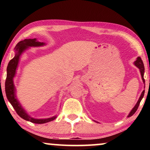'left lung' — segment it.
<instances>
[{"label":"left lung","instance_id":"1","mask_svg":"<svg viewBox=\"0 0 150 150\" xmlns=\"http://www.w3.org/2000/svg\"><path fill=\"white\" fill-rule=\"evenodd\" d=\"M134 64L135 66L138 67V68L139 69V70H140L141 78H142L143 82V83H145V80H144V78H143V76H144V72H145V67H144V65H143V61L141 60V59L139 57H137V60L134 62ZM144 93H145V90H144V91H143L142 93H141V96H140V98H139L138 102H137V104H135V106H134V108H133L131 110V111L130 112V113L128 114V117H130L132 116L134 114V112L137 111V108H138L139 106V104H140L141 100L143 99V96H144ZM95 122H96V121H95Z\"/></svg>","mask_w":150,"mask_h":150}]
</instances>
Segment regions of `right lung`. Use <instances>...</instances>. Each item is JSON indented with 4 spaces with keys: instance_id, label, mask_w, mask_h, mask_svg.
Here are the masks:
<instances>
[{
    "instance_id": "1",
    "label": "right lung",
    "mask_w": 150,
    "mask_h": 150,
    "mask_svg": "<svg viewBox=\"0 0 150 150\" xmlns=\"http://www.w3.org/2000/svg\"><path fill=\"white\" fill-rule=\"evenodd\" d=\"M45 45H46L45 43L39 42L36 38L25 39V40L18 42L14 48L15 56L8 63L7 68V79L5 81L6 96L18 115L26 121L38 124H45V123L53 121L57 118V115L46 119H36L30 116L24 109L20 102L18 101L16 94V89L13 83V78L16 76V69L18 68L20 57L23 54L24 51L27 50L30 47H40L44 46Z\"/></svg>"
}]
</instances>
